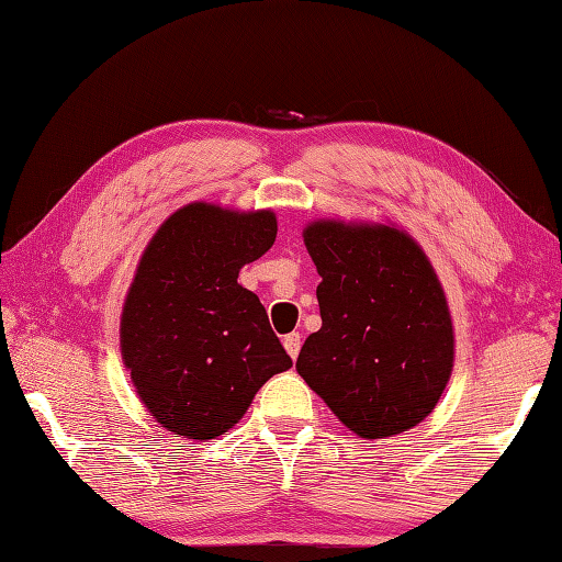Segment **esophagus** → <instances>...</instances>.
I'll return each instance as SVG.
<instances>
[{
    "label": "esophagus",
    "instance_id": "obj_1",
    "mask_svg": "<svg viewBox=\"0 0 562 562\" xmlns=\"http://www.w3.org/2000/svg\"><path fill=\"white\" fill-rule=\"evenodd\" d=\"M282 344H284V350L290 353V358L300 356V348H302V336L300 334H288V336H284Z\"/></svg>",
    "mask_w": 562,
    "mask_h": 562
}]
</instances>
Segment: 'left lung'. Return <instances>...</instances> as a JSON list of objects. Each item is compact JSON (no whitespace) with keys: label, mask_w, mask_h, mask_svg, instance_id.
I'll return each instance as SVG.
<instances>
[{"label":"left lung","mask_w":562,"mask_h":562,"mask_svg":"<svg viewBox=\"0 0 562 562\" xmlns=\"http://www.w3.org/2000/svg\"><path fill=\"white\" fill-rule=\"evenodd\" d=\"M304 246L322 274V328L296 372L360 438L424 422L453 370V322L426 252L384 224L314 222Z\"/></svg>","instance_id":"8db88e82"}]
</instances>
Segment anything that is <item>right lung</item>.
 Returning a JSON list of instances; mask_svg holds the SVG:
<instances>
[{
	"instance_id": "1",
	"label": "right lung",
	"mask_w": 562,
	"mask_h": 562,
	"mask_svg": "<svg viewBox=\"0 0 562 562\" xmlns=\"http://www.w3.org/2000/svg\"><path fill=\"white\" fill-rule=\"evenodd\" d=\"M274 236L270 209L194 202L165 218L143 250L121 312V358L168 431L192 441L226 434L262 384L292 368L266 306L238 284Z\"/></svg>"
}]
</instances>
